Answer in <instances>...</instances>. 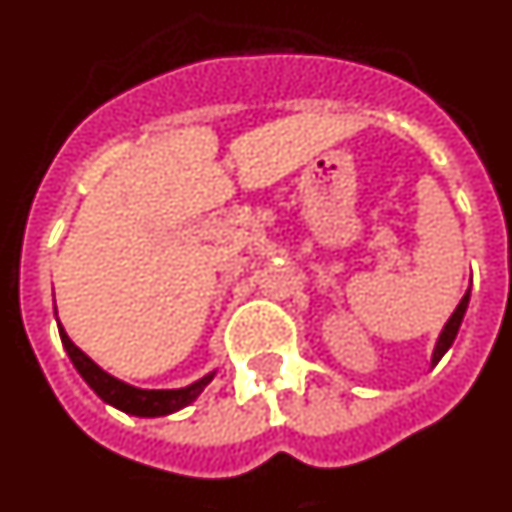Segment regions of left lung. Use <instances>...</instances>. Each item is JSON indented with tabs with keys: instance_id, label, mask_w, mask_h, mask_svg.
Segmentation results:
<instances>
[{
	"instance_id": "obj_1",
	"label": "left lung",
	"mask_w": 512,
	"mask_h": 512,
	"mask_svg": "<svg viewBox=\"0 0 512 512\" xmlns=\"http://www.w3.org/2000/svg\"><path fill=\"white\" fill-rule=\"evenodd\" d=\"M468 296H471V294H468V291H466V296H463V299H461V304H458V307H455V312H453V315H450V320L445 322V328H442L440 338H437L435 354H432V364L440 362L442 354H445V351H448L450 346H453L455 336H458V328H461V322H463V315H466Z\"/></svg>"
}]
</instances>
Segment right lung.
<instances>
[{
  "instance_id": "right-lung-1",
  "label": "right lung",
  "mask_w": 512,
  "mask_h": 512,
  "mask_svg": "<svg viewBox=\"0 0 512 512\" xmlns=\"http://www.w3.org/2000/svg\"><path fill=\"white\" fill-rule=\"evenodd\" d=\"M59 336H62L64 349L70 354L72 364L75 369L83 375V380L88 382L90 388L96 390V395L101 401L111 403L114 409L124 411V414L132 416H166L174 414V411L184 409V406H190L195 401L197 395L203 393V388L213 380V375L203 377V380H197L195 385L190 388H179V390H140L132 388L127 382L117 380V377H111L109 372H103L93 359L83 354V351L77 349L75 343L70 341V336L64 333V328H59Z\"/></svg>"
}]
</instances>
